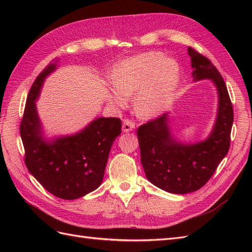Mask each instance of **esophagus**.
<instances>
[{
    "label": "esophagus",
    "mask_w": 252,
    "mask_h": 252,
    "mask_svg": "<svg viewBox=\"0 0 252 252\" xmlns=\"http://www.w3.org/2000/svg\"><path fill=\"white\" fill-rule=\"evenodd\" d=\"M134 128H135V124L133 123V122L129 121V120L123 121V126H122V130H123V132H129V131L133 130Z\"/></svg>",
    "instance_id": "1"
}]
</instances>
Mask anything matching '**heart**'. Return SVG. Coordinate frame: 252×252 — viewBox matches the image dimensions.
I'll return each mask as SVG.
<instances>
[{
	"instance_id": "obj_1",
	"label": "heart",
	"mask_w": 252,
	"mask_h": 252,
	"mask_svg": "<svg viewBox=\"0 0 252 252\" xmlns=\"http://www.w3.org/2000/svg\"><path fill=\"white\" fill-rule=\"evenodd\" d=\"M112 84L103 86L106 101L124 108L133 96L136 113L145 119L158 116L173 102L180 86L181 69L172 58L159 51L135 55L120 62L112 72Z\"/></svg>"
}]
</instances>
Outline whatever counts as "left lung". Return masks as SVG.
I'll list each match as a JSON object with an SVG mask.
<instances>
[{
  "label": "left lung",
  "mask_w": 252,
  "mask_h": 252,
  "mask_svg": "<svg viewBox=\"0 0 252 252\" xmlns=\"http://www.w3.org/2000/svg\"><path fill=\"white\" fill-rule=\"evenodd\" d=\"M193 81L210 80L218 91V112L207 139L183 143L172 134L169 113L138 129L141 163L146 178L159 189L175 194L202 188L217 170L230 146L233 109L226 84L210 60L188 47Z\"/></svg>",
  "instance_id": "left-lung-1"
}]
</instances>
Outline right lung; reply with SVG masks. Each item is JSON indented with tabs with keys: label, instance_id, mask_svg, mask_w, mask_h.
I'll use <instances>...</instances> for the list:
<instances>
[{
	"label": "right lung",
	"instance_id": "right-lung-1",
	"mask_svg": "<svg viewBox=\"0 0 252 252\" xmlns=\"http://www.w3.org/2000/svg\"><path fill=\"white\" fill-rule=\"evenodd\" d=\"M57 68V62L49 64L32 84L20 132L29 172L53 195L75 200L101 185L111 146L121 134L122 122L118 118H96L77 133L46 138L35 102L44 81Z\"/></svg>",
	"mask_w": 252,
	"mask_h": 252
}]
</instances>
